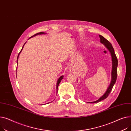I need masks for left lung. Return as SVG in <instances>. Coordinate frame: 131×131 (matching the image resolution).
I'll use <instances>...</instances> for the list:
<instances>
[{"label": "left lung", "mask_w": 131, "mask_h": 131, "mask_svg": "<svg viewBox=\"0 0 131 131\" xmlns=\"http://www.w3.org/2000/svg\"><path fill=\"white\" fill-rule=\"evenodd\" d=\"M100 39H101V43L103 44L106 48L109 50V51L111 53V55L112 57V78H111V81L110 84L108 87L107 88L105 94L100 97L96 101L93 102H88L89 103H97L99 102H101L103 100L106 99L107 97H108V95L111 92L112 88L115 84V82H116V79H117V68L118 66V60L117 58L116 57L115 53L114 52V48H113V46L111 44V43L106 40L105 37H104L103 36L99 35Z\"/></svg>", "instance_id": "8db88e82"}]
</instances>
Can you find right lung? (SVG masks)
Masks as SVG:
<instances>
[{
	"mask_svg": "<svg viewBox=\"0 0 131 131\" xmlns=\"http://www.w3.org/2000/svg\"><path fill=\"white\" fill-rule=\"evenodd\" d=\"M46 34L45 33H44V32H40V33H36V34H35V35H34L33 36H31L30 37H29V39L30 38H31V37H34V36H36V35H41V34ZM25 43H25V44H24V45H23V48H22V49H21V51H20V52L19 53V54H18V57H17V60H18V57H19V54H20V52H21V51H22V50H23V47H24V45L25 44ZM17 60V63H18V60ZM63 78V75H61V76H60V77H59V78L58 79V81H57V93H58V86H59V83H60V82H61V81L62 80V79Z\"/></svg>",
	"mask_w": 131,
	"mask_h": 131,
	"instance_id": "add662e5",
	"label": "right lung"
}]
</instances>
